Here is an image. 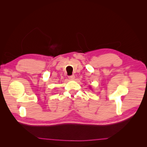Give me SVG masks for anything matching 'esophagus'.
Returning a JSON list of instances; mask_svg holds the SVG:
<instances>
[{
    "label": "esophagus",
    "instance_id": "34e87169",
    "mask_svg": "<svg viewBox=\"0 0 147 147\" xmlns=\"http://www.w3.org/2000/svg\"><path fill=\"white\" fill-rule=\"evenodd\" d=\"M69 78L70 80H74V78H75V75H70V76H69Z\"/></svg>",
    "mask_w": 147,
    "mask_h": 147
}]
</instances>
